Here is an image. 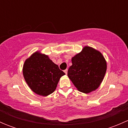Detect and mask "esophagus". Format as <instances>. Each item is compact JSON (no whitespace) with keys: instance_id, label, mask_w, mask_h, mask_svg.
<instances>
[{"instance_id":"esophagus-1","label":"esophagus","mask_w":128,"mask_h":128,"mask_svg":"<svg viewBox=\"0 0 128 128\" xmlns=\"http://www.w3.org/2000/svg\"><path fill=\"white\" fill-rule=\"evenodd\" d=\"M64 72H65L66 74L67 75V74H68V69H66V70H64Z\"/></svg>"}]
</instances>
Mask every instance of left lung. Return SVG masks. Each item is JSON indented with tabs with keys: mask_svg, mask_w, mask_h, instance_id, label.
<instances>
[{
	"mask_svg": "<svg viewBox=\"0 0 128 128\" xmlns=\"http://www.w3.org/2000/svg\"><path fill=\"white\" fill-rule=\"evenodd\" d=\"M72 66L68 76L78 91L88 94L96 90L106 71V61L98 50L85 46L82 51L72 58Z\"/></svg>",
	"mask_w": 128,
	"mask_h": 128,
	"instance_id": "obj_1",
	"label": "left lung"
}]
</instances>
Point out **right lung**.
<instances>
[{"mask_svg": "<svg viewBox=\"0 0 128 128\" xmlns=\"http://www.w3.org/2000/svg\"><path fill=\"white\" fill-rule=\"evenodd\" d=\"M23 75L33 92L46 96L54 92L59 79L65 73L48 55L36 51L24 61Z\"/></svg>", "mask_w": 128, "mask_h": 128, "instance_id": "add662e5", "label": "right lung"}]
</instances>
